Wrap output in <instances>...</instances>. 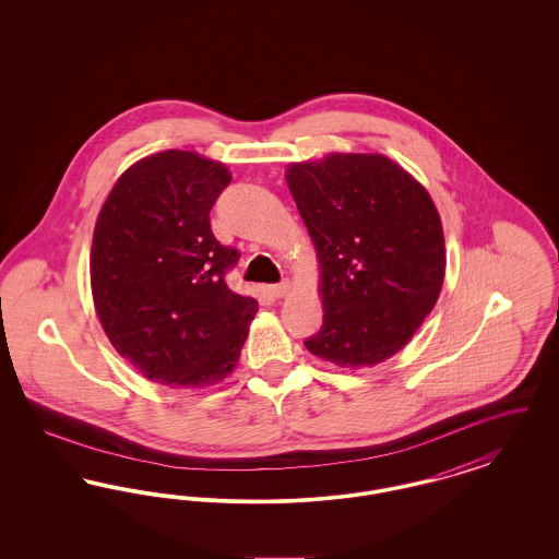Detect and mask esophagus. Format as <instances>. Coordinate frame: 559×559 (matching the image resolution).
Instances as JSON below:
<instances>
[{"label":"esophagus","instance_id":"obj_1","mask_svg":"<svg viewBox=\"0 0 559 559\" xmlns=\"http://www.w3.org/2000/svg\"><path fill=\"white\" fill-rule=\"evenodd\" d=\"M289 287H292L289 281H283V283H278V285H270L267 292H270L272 297H283L285 293L289 292Z\"/></svg>","mask_w":559,"mask_h":559}]
</instances>
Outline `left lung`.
<instances>
[{"instance_id":"1","label":"left lung","mask_w":559,"mask_h":559,"mask_svg":"<svg viewBox=\"0 0 559 559\" xmlns=\"http://www.w3.org/2000/svg\"><path fill=\"white\" fill-rule=\"evenodd\" d=\"M287 185L320 260L324 317L304 344L354 369L394 356L444 283V235L431 197L383 155L293 163Z\"/></svg>"}]
</instances>
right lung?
Listing matches in <instances>:
<instances>
[{"label": "right lung", "mask_w": 559, "mask_h": 559, "mask_svg": "<svg viewBox=\"0 0 559 559\" xmlns=\"http://www.w3.org/2000/svg\"><path fill=\"white\" fill-rule=\"evenodd\" d=\"M230 180L217 160L163 151L117 180L94 228L98 319L115 349L163 385L203 388L233 372L258 312L226 285L240 253L210 224Z\"/></svg>", "instance_id": "obj_1"}]
</instances>
